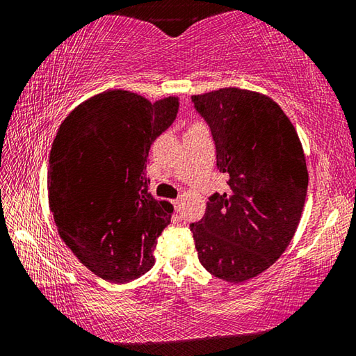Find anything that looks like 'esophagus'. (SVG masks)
Returning <instances> with one entry per match:
<instances>
[{"label": "esophagus", "mask_w": 356, "mask_h": 356, "mask_svg": "<svg viewBox=\"0 0 356 356\" xmlns=\"http://www.w3.org/2000/svg\"><path fill=\"white\" fill-rule=\"evenodd\" d=\"M180 204H182V201H180V200L172 201V206H174V210H176V212H180Z\"/></svg>", "instance_id": "esophagus-1"}]
</instances>
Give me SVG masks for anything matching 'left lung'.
Returning <instances> with one entry per match:
<instances>
[{
  "label": "left lung",
  "instance_id": "left-lung-1",
  "mask_svg": "<svg viewBox=\"0 0 356 356\" xmlns=\"http://www.w3.org/2000/svg\"><path fill=\"white\" fill-rule=\"evenodd\" d=\"M216 147L227 190L209 197L191 222L197 257L209 273L243 282L278 261L291 243L308 191V170L295 127L264 94L222 88L193 95Z\"/></svg>",
  "mask_w": 356,
  "mask_h": 356
}]
</instances>
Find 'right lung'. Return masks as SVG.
<instances>
[{"label":"right lung","mask_w":356,"mask_h":356,"mask_svg":"<svg viewBox=\"0 0 356 356\" xmlns=\"http://www.w3.org/2000/svg\"><path fill=\"white\" fill-rule=\"evenodd\" d=\"M179 97L149 102L110 89L59 125L50 150L48 202L64 243L94 275L116 284L154 267L174 207L147 190L152 143L177 116Z\"/></svg>","instance_id":"add662e5"}]
</instances>
